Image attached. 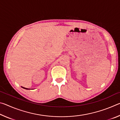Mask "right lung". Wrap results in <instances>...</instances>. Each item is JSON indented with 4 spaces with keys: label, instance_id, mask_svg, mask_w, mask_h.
Masks as SVG:
<instances>
[{
    "label": "right lung",
    "instance_id": "add662e5",
    "mask_svg": "<svg viewBox=\"0 0 120 120\" xmlns=\"http://www.w3.org/2000/svg\"><path fill=\"white\" fill-rule=\"evenodd\" d=\"M22 88H24V89H28V88H25V87H22Z\"/></svg>",
    "mask_w": 120,
    "mask_h": 120
}]
</instances>
